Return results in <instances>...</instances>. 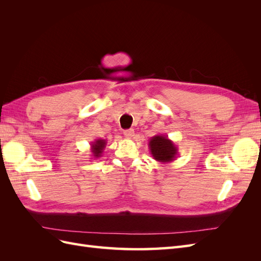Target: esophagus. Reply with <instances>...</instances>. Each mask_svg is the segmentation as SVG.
<instances>
[{"mask_svg": "<svg viewBox=\"0 0 261 261\" xmlns=\"http://www.w3.org/2000/svg\"><path fill=\"white\" fill-rule=\"evenodd\" d=\"M124 136L126 137V138H132V137H134V129H125L124 130Z\"/></svg>", "mask_w": 261, "mask_h": 261, "instance_id": "1", "label": "esophagus"}]
</instances>
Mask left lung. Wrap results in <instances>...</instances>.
<instances>
[{
	"instance_id": "obj_1",
	"label": "left lung",
	"mask_w": 261,
	"mask_h": 261,
	"mask_svg": "<svg viewBox=\"0 0 261 261\" xmlns=\"http://www.w3.org/2000/svg\"><path fill=\"white\" fill-rule=\"evenodd\" d=\"M150 152L153 159L162 164L170 163L175 160L177 155V147L168 136L155 135L150 138L148 144Z\"/></svg>"
}]
</instances>
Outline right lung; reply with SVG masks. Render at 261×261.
Masks as SVG:
<instances>
[{"label": "right lung", "instance_id": "right-lung-1", "mask_svg": "<svg viewBox=\"0 0 261 261\" xmlns=\"http://www.w3.org/2000/svg\"><path fill=\"white\" fill-rule=\"evenodd\" d=\"M107 146V140L106 139H96L91 143L90 145V150H91V156H93V159H98L103 153V150Z\"/></svg>", "mask_w": 261, "mask_h": 261}]
</instances>
